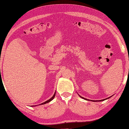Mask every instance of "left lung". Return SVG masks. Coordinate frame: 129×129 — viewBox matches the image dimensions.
<instances>
[{"label":"left lung","mask_w":129,"mask_h":129,"mask_svg":"<svg viewBox=\"0 0 129 129\" xmlns=\"http://www.w3.org/2000/svg\"><path fill=\"white\" fill-rule=\"evenodd\" d=\"M79 96H80V98H81L82 99H84V100H89V99H86V98H83V97H82V96H81L80 95H79ZM111 96H110V97H109V98H106V99H103V100H91V101H94V102H97V101H104V100H106V99H108L110 98Z\"/></svg>","instance_id":"obj_1"}]
</instances>
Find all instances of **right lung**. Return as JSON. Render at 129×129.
<instances>
[{"instance_id": "1", "label": "right lung", "mask_w": 129, "mask_h": 129, "mask_svg": "<svg viewBox=\"0 0 129 129\" xmlns=\"http://www.w3.org/2000/svg\"><path fill=\"white\" fill-rule=\"evenodd\" d=\"M55 94H56V91L55 92V93H54V94L53 95V96H52L50 99H49L48 100H47V101H45V102H44V103H42L41 104H39V105H43V104H46V103H49L50 102V101H51V100H53V99H54V97H55ZM37 106V105H35V106Z\"/></svg>"}]
</instances>
